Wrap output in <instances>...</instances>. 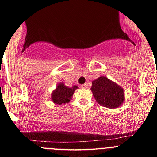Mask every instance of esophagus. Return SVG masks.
<instances>
[{"mask_svg": "<svg viewBox=\"0 0 157 157\" xmlns=\"http://www.w3.org/2000/svg\"><path fill=\"white\" fill-rule=\"evenodd\" d=\"M87 84H83V85H81V88L82 89H86L87 88Z\"/></svg>", "mask_w": 157, "mask_h": 157, "instance_id": "1", "label": "esophagus"}]
</instances>
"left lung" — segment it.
<instances>
[{
	"instance_id": "left-lung-1",
	"label": "left lung",
	"mask_w": 157,
	"mask_h": 157,
	"mask_svg": "<svg viewBox=\"0 0 157 157\" xmlns=\"http://www.w3.org/2000/svg\"><path fill=\"white\" fill-rule=\"evenodd\" d=\"M90 90L97 102L105 108H119L123 105L125 100L124 90L105 76L94 80Z\"/></svg>"
}]
</instances>
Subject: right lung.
Instances as JSON below:
<instances>
[{
    "label": "right lung",
    "mask_w": 157,
    "mask_h": 157,
    "mask_svg": "<svg viewBox=\"0 0 157 157\" xmlns=\"http://www.w3.org/2000/svg\"><path fill=\"white\" fill-rule=\"evenodd\" d=\"M76 89H78L77 86L68 87L66 86L63 82L58 83L56 89L51 94V100L55 105H58L68 103Z\"/></svg>",
    "instance_id": "1"
}]
</instances>
